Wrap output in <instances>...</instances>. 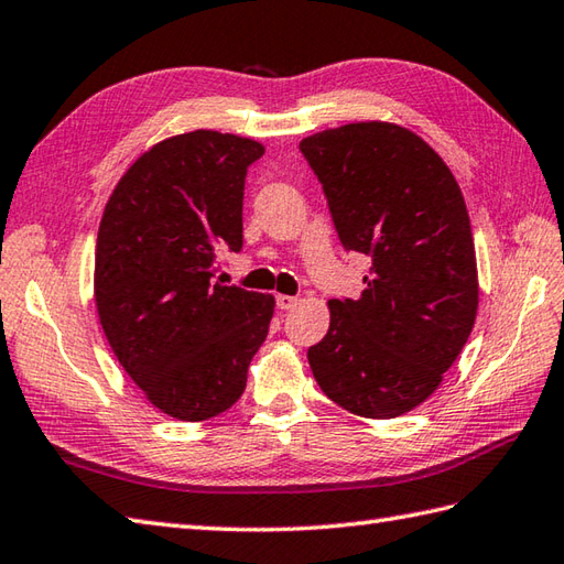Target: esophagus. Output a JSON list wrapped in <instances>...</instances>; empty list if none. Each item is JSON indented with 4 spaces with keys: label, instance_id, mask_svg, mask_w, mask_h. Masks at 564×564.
Returning a JSON list of instances; mask_svg holds the SVG:
<instances>
[{
    "label": "esophagus",
    "instance_id": "obj_1",
    "mask_svg": "<svg viewBox=\"0 0 564 564\" xmlns=\"http://www.w3.org/2000/svg\"><path fill=\"white\" fill-rule=\"evenodd\" d=\"M275 305H279L281 310H291V307H295V305H297V297L279 293V295H275Z\"/></svg>",
    "mask_w": 564,
    "mask_h": 564
}]
</instances>
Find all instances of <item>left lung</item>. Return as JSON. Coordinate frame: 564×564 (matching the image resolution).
I'll return each mask as SVG.
<instances>
[{
  "label": "left lung",
  "mask_w": 564,
  "mask_h": 564,
  "mask_svg": "<svg viewBox=\"0 0 564 564\" xmlns=\"http://www.w3.org/2000/svg\"><path fill=\"white\" fill-rule=\"evenodd\" d=\"M344 249L370 259L366 289L329 301L307 361L322 392L358 416L422 404L470 337L480 289L455 176L412 130L368 121L301 142Z\"/></svg>",
  "instance_id": "left-lung-1"
}]
</instances>
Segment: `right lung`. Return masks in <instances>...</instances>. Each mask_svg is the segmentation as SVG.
<instances>
[{"label": "right lung", "mask_w": 564, "mask_h": 564, "mask_svg": "<svg viewBox=\"0 0 564 564\" xmlns=\"http://www.w3.org/2000/svg\"><path fill=\"white\" fill-rule=\"evenodd\" d=\"M257 140L218 130L166 138L130 164L106 203L94 297L106 339L145 398L203 422L242 398L269 334L273 295L215 281L218 251L242 249Z\"/></svg>", "instance_id": "1"}]
</instances>
